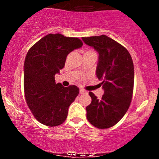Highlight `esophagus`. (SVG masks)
<instances>
[{
    "label": "esophagus",
    "mask_w": 159,
    "mask_h": 159,
    "mask_svg": "<svg viewBox=\"0 0 159 159\" xmlns=\"http://www.w3.org/2000/svg\"><path fill=\"white\" fill-rule=\"evenodd\" d=\"M79 92H80V93H81V94H84V93H87V91L83 90V89H80Z\"/></svg>",
    "instance_id": "34e87169"
}]
</instances>
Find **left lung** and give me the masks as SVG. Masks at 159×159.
Segmentation results:
<instances>
[{"mask_svg":"<svg viewBox=\"0 0 159 159\" xmlns=\"http://www.w3.org/2000/svg\"><path fill=\"white\" fill-rule=\"evenodd\" d=\"M82 40L98 52L96 74L102 81L104 90L101 99L89 92L92 102L86 107L87 118L95 127L107 129L123 118L132 101L134 79L132 57L123 45L105 35Z\"/></svg>","mask_w":159,"mask_h":159,"instance_id":"1","label":"left lung"}]
</instances>
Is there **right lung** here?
Segmentation results:
<instances>
[{
  "label": "right lung",
  "instance_id": "obj_1",
  "mask_svg": "<svg viewBox=\"0 0 159 159\" xmlns=\"http://www.w3.org/2000/svg\"><path fill=\"white\" fill-rule=\"evenodd\" d=\"M78 38L61 34L46 35L27 52L24 63V89L29 108L38 121L48 126L64 123L69 107L79 93L75 85L56 84L54 76L64 67L66 57L81 48Z\"/></svg>",
  "mask_w": 159,
  "mask_h": 159
}]
</instances>
